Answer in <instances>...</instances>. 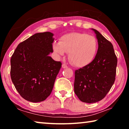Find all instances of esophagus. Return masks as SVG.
<instances>
[{"instance_id":"esophagus-1","label":"esophagus","mask_w":129,"mask_h":129,"mask_svg":"<svg viewBox=\"0 0 129 129\" xmlns=\"http://www.w3.org/2000/svg\"><path fill=\"white\" fill-rule=\"evenodd\" d=\"M62 68H64V69L67 68L68 66H67V65L66 64H62Z\"/></svg>"}]
</instances>
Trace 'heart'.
Here are the masks:
<instances>
[{
	"label": "heart",
	"mask_w": 129,
	"mask_h": 129,
	"mask_svg": "<svg viewBox=\"0 0 129 129\" xmlns=\"http://www.w3.org/2000/svg\"><path fill=\"white\" fill-rule=\"evenodd\" d=\"M53 49L58 56L69 52L68 59L77 67H84L92 61L97 49L94 37L84 33L72 32L61 37L60 42L54 43Z\"/></svg>",
	"instance_id": "b5f03b06"
}]
</instances>
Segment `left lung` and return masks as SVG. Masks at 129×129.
Segmentation results:
<instances>
[{
    "instance_id": "8db88e82",
    "label": "left lung",
    "mask_w": 129,
    "mask_h": 129,
    "mask_svg": "<svg viewBox=\"0 0 129 129\" xmlns=\"http://www.w3.org/2000/svg\"><path fill=\"white\" fill-rule=\"evenodd\" d=\"M99 48L90 64L75 71L74 91L86 103H94L105 97L114 84L117 58L112 44L94 29Z\"/></svg>"
}]
</instances>
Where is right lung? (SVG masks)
<instances>
[{
  "label": "right lung",
  "instance_id": "1",
  "mask_svg": "<svg viewBox=\"0 0 129 129\" xmlns=\"http://www.w3.org/2000/svg\"><path fill=\"white\" fill-rule=\"evenodd\" d=\"M53 34H35L17 45L11 58V78L24 99L32 102L44 100L51 94L61 62L53 52Z\"/></svg>",
  "mask_w": 129,
  "mask_h": 129
}]
</instances>
